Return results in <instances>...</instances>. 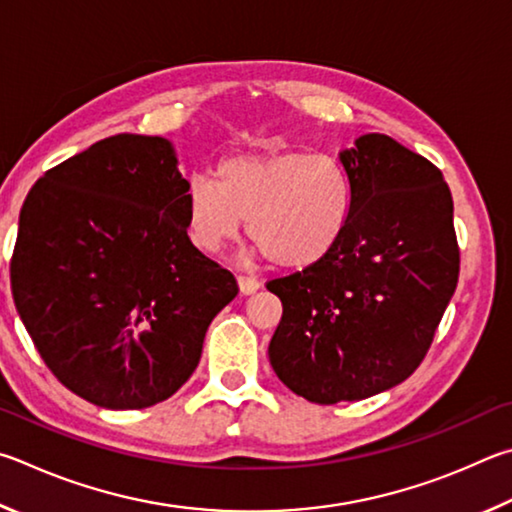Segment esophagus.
Masks as SVG:
<instances>
[{"mask_svg":"<svg viewBox=\"0 0 512 512\" xmlns=\"http://www.w3.org/2000/svg\"><path fill=\"white\" fill-rule=\"evenodd\" d=\"M258 288H261V281L254 279V276H238V290L242 297H249V294H254Z\"/></svg>","mask_w":512,"mask_h":512,"instance_id":"1","label":"esophagus"}]
</instances>
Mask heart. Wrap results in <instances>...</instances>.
Listing matches in <instances>:
<instances>
[{"mask_svg": "<svg viewBox=\"0 0 512 512\" xmlns=\"http://www.w3.org/2000/svg\"><path fill=\"white\" fill-rule=\"evenodd\" d=\"M353 186L330 155L288 150L233 155L215 179L195 175L186 186L188 236L215 254L247 220L254 251L285 270L315 265L335 249L351 218Z\"/></svg>", "mask_w": 512, "mask_h": 512, "instance_id": "b5f03b06", "label": "heart"}]
</instances>
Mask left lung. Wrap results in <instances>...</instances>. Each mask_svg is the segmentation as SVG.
<instances>
[{
    "mask_svg": "<svg viewBox=\"0 0 512 512\" xmlns=\"http://www.w3.org/2000/svg\"><path fill=\"white\" fill-rule=\"evenodd\" d=\"M353 186L335 249L267 283L283 303L270 364L319 405L364 400L405 382L429 351L459 281L454 204L432 161L387 134L339 152Z\"/></svg>",
    "mask_w": 512,
    "mask_h": 512,
    "instance_id": "8db88e82",
    "label": "left lung"
}]
</instances>
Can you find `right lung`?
Segmentation results:
<instances>
[{
	"instance_id": "add662e5",
	"label": "right lung",
	"mask_w": 512,
	"mask_h": 512,
	"mask_svg": "<svg viewBox=\"0 0 512 512\" xmlns=\"http://www.w3.org/2000/svg\"><path fill=\"white\" fill-rule=\"evenodd\" d=\"M164 137L116 134L44 173L20 211L13 301L44 364L103 409H146L191 378L231 272L186 233Z\"/></svg>"
}]
</instances>
